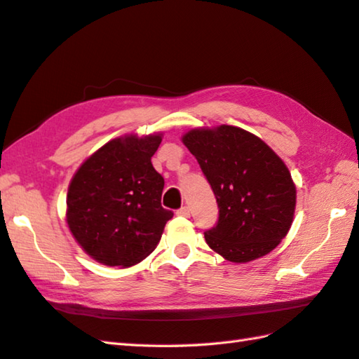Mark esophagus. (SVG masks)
<instances>
[{
	"mask_svg": "<svg viewBox=\"0 0 359 359\" xmlns=\"http://www.w3.org/2000/svg\"><path fill=\"white\" fill-rule=\"evenodd\" d=\"M177 216H184V217H189V215H191V210H189V207H182L177 210V212H175Z\"/></svg>",
	"mask_w": 359,
	"mask_h": 359,
	"instance_id": "esophagus-1",
	"label": "esophagus"
}]
</instances>
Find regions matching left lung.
<instances>
[{"label":"left lung","mask_w":359,"mask_h":359,"mask_svg":"<svg viewBox=\"0 0 359 359\" xmlns=\"http://www.w3.org/2000/svg\"><path fill=\"white\" fill-rule=\"evenodd\" d=\"M185 147L216 196L219 217L205 241L231 262L269 255L293 222L296 188L288 168L259 137L241 128L193 129Z\"/></svg>","instance_id":"left-lung-1"}]
</instances>
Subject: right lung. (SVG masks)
Listing matches in <instances>:
<instances>
[{"instance_id": "add662e5", "label": "right lung", "mask_w": 359, "mask_h": 359, "mask_svg": "<svg viewBox=\"0 0 359 359\" xmlns=\"http://www.w3.org/2000/svg\"><path fill=\"white\" fill-rule=\"evenodd\" d=\"M160 142V134L111 140L75 172L67 225L95 261L131 266L157 247L172 217L160 203L165 180L151 163Z\"/></svg>"}]
</instances>
